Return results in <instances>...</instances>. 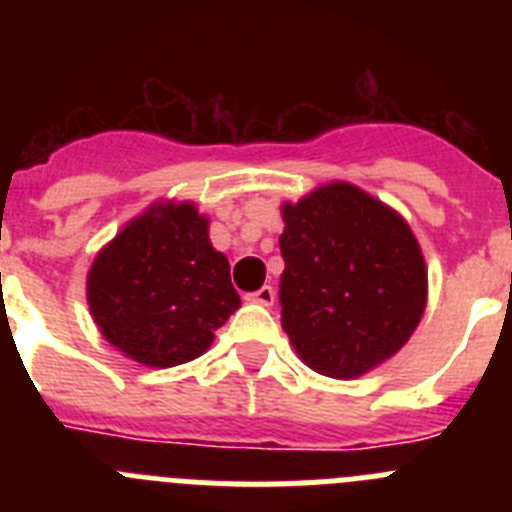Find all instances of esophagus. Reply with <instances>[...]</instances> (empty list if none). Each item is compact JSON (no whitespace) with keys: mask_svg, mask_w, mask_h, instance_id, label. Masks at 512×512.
<instances>
[{"mask_svg":"<svg viewBox=\"0 0 512 512\" xmlns=\"http://www.w3.org/2000/svg\"><path fill=\"white\" fill-rule=\"evenodd\" d=\"M248 302H256V305H274V300H277V292H274V287H269V284H264L261 289H256V292H251V295H246Z\"/></svg>","mask_w":512,"mask_h":512,"instance_id":"esophagus-1","label":"esophagus"}]
</instances>
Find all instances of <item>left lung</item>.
<instances>
[{
  "mask_svg": "<svg viewBox=\"0 0 512 512\" xmlns=\"http://www.w3.org/2000/svg\"><path fill=\"white\" fill-rule=\"evenodd\" d=\"M282 328L315 372L354 379L397 354L425 310L423 253L397 212L351 184L284 205Z\"/></svg>",
  "mask_w": 512,
  "mask_h": 512,
  "instance_id": "obj_1",
  "label": "left lung"
}]
</instances>
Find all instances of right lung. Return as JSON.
I'll list each match as a JSON object with an SVG mask.
<instances>
[{"mask_svg": "<svg viewBox=\"0 0 512 512\" xmlns=\"http://www.w3.org/2000/svg\"><path fill=\"white\" fill-rule=\"evenodd\" d=\"M87 297L102 336L146 366L197 359L241 307L228 259L189 202L153 207L122 230L94 259Z\"/></svg>", "mask_w": 512, "mask_h": 512, "instance_id": "obj_1", "label": "right lung"}]
</instances>
